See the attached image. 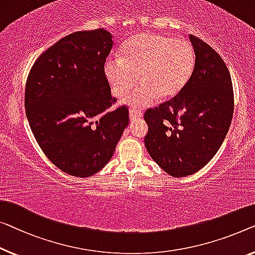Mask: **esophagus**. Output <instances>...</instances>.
I'll return each mask as SVG.
<instances>
[{
	"label": "esophagus",
	"mask_w": 255,
	"mask_h": 255,
	"mask_svg": "<svg viewBox=\"0 0 255 255\" xmlns=\"http://www.w3.org/2000/svg\"><path fill=\"white\" fill-rule=\"evenodd\" d=\"M143 117L142 112L138 111V110L136 109H130L129 110V118H130V120H136V119H140V118Z\"/></svg>",
	"instance_id": "obj_1"
}]
</instances>
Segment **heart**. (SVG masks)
I'll return each instance as SVG.
<instances>
[{
    "label": "heart",
    "mask_w": 255,
    "mask_h": 255,
    "mask_svg": "<svg viewBox=\"0 0 255 255\" xmlns=\"http://www.w3.org/2000/svg\"><path fill=\"white\" fill-rule=\"evenodd\" d=\"M195 62V50L187 41L142 33L125 43L123 56L106 59L104 72L117 97H123L135 86L138 74L140 83L125 102L134 108H145L158 96L162 100L176 96L191 78Z\"/></svg>",
    "instance_id": "b5f03b06"
}]
</instances>
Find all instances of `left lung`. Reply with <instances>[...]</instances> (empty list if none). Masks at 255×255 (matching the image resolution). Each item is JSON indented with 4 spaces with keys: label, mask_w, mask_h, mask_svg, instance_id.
Returning <instances> with one entry per match:
<instances>
[{
    "label": "left lung",
    "mask_w": 255,
    "mask_h": 255,
    "mask_svg": "<svg viewBox=\"0 0 255 255\" xmlns=\"http://www.w3.org/2000/svg\"><path fill=\"white\" fill-rule=\"evenodd\" d=\"M196 62L176 96L144 113V144L151 158L174 177L195 174L220 149L234 115L230 72L211 45L190 35Z\"/></svg>",
    "instance_id": "left-lung-1"
}]
</instances>
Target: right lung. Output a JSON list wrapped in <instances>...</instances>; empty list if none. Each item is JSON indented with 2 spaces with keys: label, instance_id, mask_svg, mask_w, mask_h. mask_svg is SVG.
<instances>
[{
  "label": "right lung",
  "instance_id": "right-lung-1",
  "mask_svg": "<svg viewBox=\"0 0 255 255\" xmlns=\"http://www.w3.org/2000/svg\"><path fill=\"white\" fill-rule=\"evenodd\" d=\"M111 33L75 32L47 49L29 71L26 116L37 144L68 175L89 177L103 168L129 124L128 108L116 103L104 65Z\"/></svg>",
  "mask_w": 255,
  "mask_h": 255
}]
</instances>
